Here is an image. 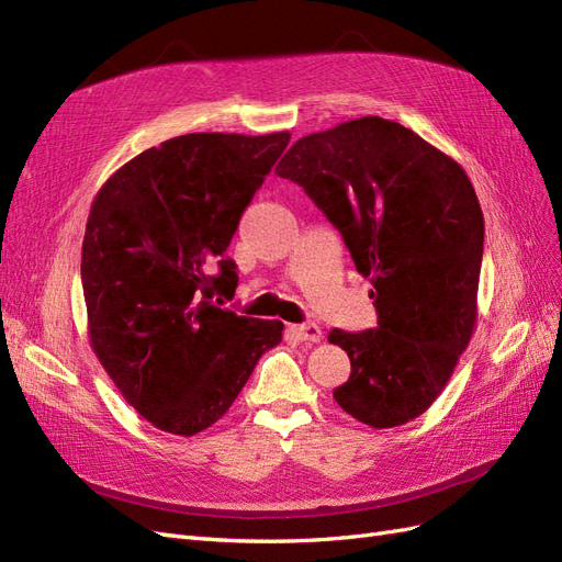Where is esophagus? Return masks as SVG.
<instances>
[{
	"label": "esophagus",
	"instance_id": "esophagus-1",
	"mask_svg": "<svg viewBox=\"0 0 562 562\" xmlns=\"http://www.w3.org/2000/svg\"><path fill=\"white\" fill-rule=\"evenodd\" d=\"M288 330H291L297 339H302V342H321L323 337L316 323H297V326H291Z\"/></svg>",
	"mask_w": 562,
	"mask_h": 562
}]
</instances>
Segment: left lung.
Listing matches in <instances>:
<instances>
[{"label": "left lung", "mask_w": 562, "mask_h": 562, "mask_svg": "<svg viewBox=\"0 0 562 562\" xmlns=\"http://www.w3.org/2000/svg\"><path fill=\"white\" fill-rule=\"evenodd\" d=\"M277 176L297 182L370 277L378 328L330 330L351 361L333 391L372 429L419 417L448 384L475 328L483 211L464 168L417 133L361 116L300 138Z\"/></svg>", "instance_id": "obj_1"}]
</instances>
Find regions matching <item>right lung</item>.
Masks as SVG:
<instances>
[{
    "label": "right lung",
    "instance_id": "right-lung-1",
    "mask_svg": "<svg viewBox=\"0 0 562 562\" xmlns=\"http://www.w3.org/2000/svg\"><path fill=\"white\" fill-rule=\"evenodd\" d=\"M291 133H187L119 168L91 203L81 285L91 349L151 427L223 417L283 323L213 304L236 291L227 246Z\"/></svg>",
    "mask_w": 562,
    "mask_h": 562
}]
</instances>
